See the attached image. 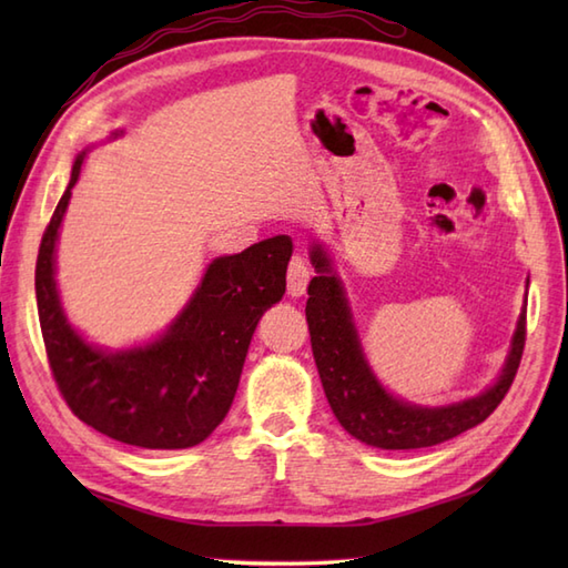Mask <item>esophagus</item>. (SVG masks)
I'll use <instances>...</instances> for the list:
<instances>
[{"instance_id":"esophagus-1","label":"esophagus","mask_w":568,"mask_h":568,"mask_svg":"<svg viewBox=\"0 0 568 568\" xmlns=\"http://www.w3.org/2000/svg\"><path fill=\"white\" fill-rule=\"evenodd\" d=\"M310 265L303 256H293L291 265H287V295L291 297H303L307 293L310 283Z\"/></svg>"}]
</instances>
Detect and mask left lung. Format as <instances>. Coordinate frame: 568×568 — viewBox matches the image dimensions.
I'll list each match as a JSON object with an SVG mask.
<instances>
[{
	"instance_id": "obj_1",
	"label": "left lung",
	"mask_w": 568,
	"mask_h": 568,
	"mask_svg": "<svg viewBox=\"0 0 568 568\" xmlns=\"http://www.w3.org/2000/svg\"><path fill=\"white\" fill-rule=\"evenodd\" d=\"M310 261L317 273L310 281L305 307L312 354L332 413L352 437L376 449H422L480 425L500 405L523 358L527 300L498 378L466 400L427 407L383 388L361 346L346 287L320 241L312 244Z\"/></svg>"
}]
</instances>
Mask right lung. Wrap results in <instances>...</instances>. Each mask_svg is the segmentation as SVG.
Here are the masks:
<instances>
[{"label": "right lung", "mask_w": 568, "mask_h": 568, "mask_svg": "<svg viewBox=\"0 0 568 568\" xmlns=\"http://www.w3.org/2000/svg\"><path fill=\"white\" fill-rule=\"evenodd\" d=\"M124 131H112L119 139ZM84 149L72 163L36 261V303L48 361L68 407L84 425L141 449H187L222 425L234 403L251 336L285 295L291 236L212 258L195 293L146 344L106 348L68 322L55 283V244Z\"/></svg>", "instance_id": "obj_1"}]
</instances>
